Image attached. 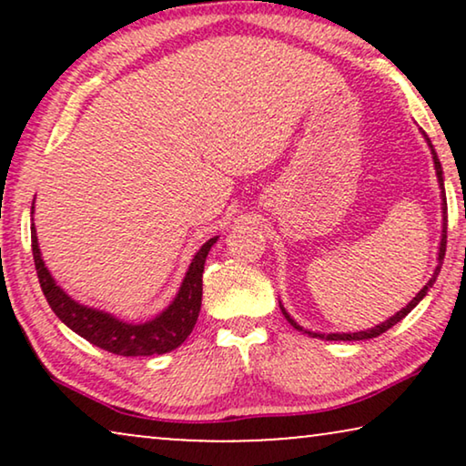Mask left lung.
Returning <instances> with one entry per match:
<instances>
[{"label":"left lung","mask_w":466,"mask_h":466,"mask_svg":"<svg viewBox=\"0 0 466 466\" xmlns=\"http://www.w3.org/2000/svg\"><path fill=\"white\" fill-rule=\"evenodd\" d=\"M422 136H424L426 144H429V148H431L432 163H435V174H437V180H439V188H441V212H443V225H441V244H439L437 267H435V271H432L431 279H429V282H426L424 289L420 290L418 295L413 297L411 301L405 305L403 309H399L397 314L390 316V318H388V320H384V322H381V324H375L373 329H367V330H356V333H314V330H308V329H303L301 324H297L295 318H292V316L289 314V311L284 309L282 301H279V309H282L284 318H286V320H289V322L292 324V327H295L297 330H301V333H308L309 337H320V339H327V341H360V339H373V337H378V335H381V333H386L388 329H392L394 324L403 320V318H405L407 314H410V311H411L413 308H416V305H418L420 301H422V299L426 297V292H429V290L432 289V284L437 282V276H439V271H441L443 257H445V244H448V201H445V187H443V169H441V163H439V157H437V152H435V148H432V144H431V137L426 136L424 131H422Z\"/></svg>","instance_id":"left-lung-1"}]
</instances>
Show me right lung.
<instances>
[{
    "mask_svg": "<svg viewBox=\"0 0 466 466\" xmlns=\"http://www.w3.org/2000/svg\"><path fill=\"white\" fill-rule=\"evenodd\" d=\"M31 216H34V206H31ZM31 222H34V218H31ZM216 241H218V235L208 239L199 248V252L195 254V258L190 260L188 271L182 279L180 290H177L174 301L161 314L152 318V320L133 324L107 314L104 309H95L74 301L61 286H56L55 278L50 276L46 265H44L35 227L31 225V250H34L37 279H40L42 292L46 297L50 309L55 311L56 318L66 327L72 329L80 337H85L88 343L120 356L165 354L187 341V337L193 333L197 318H199L203 295V265H206L209 248Z\"/></svg>",
    "mask_w": 466,
    "mask_h": 466,
    "instance_id": "obj_1",
    "label": "right lung"
}]
</instances>
